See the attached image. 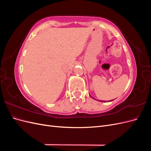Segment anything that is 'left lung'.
Instances as JSON below:
<instances>
[{
    "label": "left lung",
    "instance_id": "left-lung-1",
    "mask_svg": "<svg viewBox=\"0 0 151 151\" xmlns=\"http://www.w3.org/2000/svg\"><path fill=\"white\" fill-rule=\"evenodd\" d=\"M104 102H106V101H104Z\"/></svg>",
    "mask_w": 151,
    "mask_h": 151
}]
</instances>
